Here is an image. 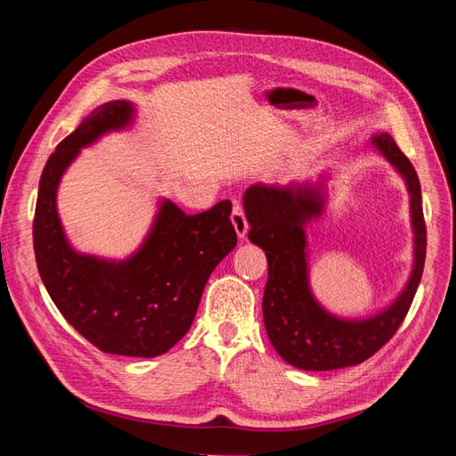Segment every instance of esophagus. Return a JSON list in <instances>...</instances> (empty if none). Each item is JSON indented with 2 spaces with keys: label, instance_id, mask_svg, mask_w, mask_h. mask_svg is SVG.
Listing matches in <instances>:
<instances>
[{
  "label": "esophagus",
  "instance_id": "obj_1",
  "mask_svg": "<svg viewBox=\"0 0 456 456\" xmlns=\"http://www.w3.org/2000/svg\"><path fill=\"white\" fill-rule=\"evenodd\" d=\"M232 224L233 228H236V233L238 238L241 241L247 240V232H249V224H247V218H245V213H243V207L240 203L233 205V211H232Z\"/></svg>",
  "mask_w": 456,
  "mask_h": 456
}]
</instances>
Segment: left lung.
<instances>
[{
    "label": "left lung",
    "mask_w": 456,
    "mask_h": 456,
    "mask_svg": "<svg viewBox=\"0 0 456 456\" xmlns=\"http://www.w3.org/2000/svg\"><path fill=\"white\" fill-rule=\"evenodd\" d=\"M403 178L409 194L412 232V266L399 295L365 315H340L327 310L312 291L306 228L327 211L330 173L317 181L285 186L256 183L245 190L243 209L249 240L266 253L268 281L262 315L272 346L283 360L302 370H333L365 362L402 325L422 278L426 226L420 183L415 167L388 133L372 134L367 146Z\"/></svg>",
    "instance_id": "1"
}]
</instances>
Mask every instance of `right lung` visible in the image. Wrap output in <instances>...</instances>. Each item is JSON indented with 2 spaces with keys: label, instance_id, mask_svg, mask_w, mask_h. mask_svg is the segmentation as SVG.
Segmentation results:
<instances>
[{
  "label": "right lung",
  "instance_id": "obj_1",
  "mask_svg": "<svg viewBox=\"0 0 456 456\" xmlns=\"http://www.w3.org/2000/svg\"><path fill=\"white\" fill-rule=\"evenodd\" d=\"M136 114L131 101L104 102L54 150L39 178L34 251L54 306L81 337L106 354L156 357L188 333L207 280L238 236L228 200L186 215L159 198L144 240L126 258L81 253L70 243L57 207L64 173L84 148L131 129Z\"/></svg>",
  "mask_w": 456,
  "mask_h": 456
}]
</instances>
